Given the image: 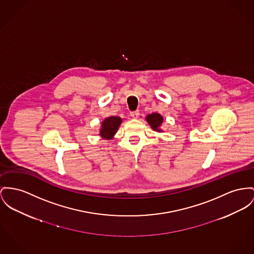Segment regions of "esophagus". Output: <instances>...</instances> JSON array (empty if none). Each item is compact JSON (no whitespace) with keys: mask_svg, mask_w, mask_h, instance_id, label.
<instances>
[{"mask_svg":"<svg viewBox=\"0 0 254 254\" xmlns=\"http://www.w3.org/2000/svg\"><path fill=\"white\" fill-rule=\"evenodd\" d=\"M130 116L133 118V119H137L139 117V112L138 111H135V112H131Z\"/></svg>","mask_w":254,"mask_h":254,"instance_id":"obj_1","label":"esophagus"}]
</instances>
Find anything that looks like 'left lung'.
<instances>
[{"instance_id": "8db88e82", "label": "left lung", "mask_w": 254, "mask_h": 254, "mask_svg": "<svg viewBox=\"0 0 254 254\" xmlns=\"http://www.w3.org/2000/svg\"><path fill=\"white\" fill-rule=\"evenodd\" d=\"M163 117L160 115V114H157V113H154L151 115H148L146 117V121L148 122V124L150 125V127L152 128L154 131H157V132H163L160 127L163 123Z\"/></svg>"}]
</instances>
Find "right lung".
Instances as JSON below:
<instances>
[{
  "mask_svg": "<svg viewBox=\"0 0 254 254\" xmlns=\"http://www.w3.org/2000/svg\"><path fill=\"white\" fill-rule=\"evenodd\" d=\"M122 119L119 117H110L102 122L100 134L101 137L105 139H111L116 135L119 130Z\"/></svg>",
  "mask_w": 254,
  "mask_h": 254,
  "instance_id": "obj_1",
  "label": "right lung"
}]
</instances>
